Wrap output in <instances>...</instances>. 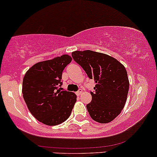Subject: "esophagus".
I'll return each instance as SVG.
<instances>
[{"mask_svg": "<svg viewBox=\"0 0 157 157\" xmlns=\"http://www.w3.org/2000/svg\"><path fill=\"white\" fill-rule=\"evenodd\" d=\"M82 89H79L78 91L76 92V94H77V95H78L79 96V95H80L81 94H82Z\"/></svg>", "mask_w": 157, "mask_h": 157, "instance_id": "34e87169", "label": "esophagus"}]
</instances>
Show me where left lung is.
Instances as JSON below:
<instances>
[{"label":"left lung","mask_w":157,"mask_h":157,"mask_svg":"<svg viewBox=\"0 0 157 157\" xmlns=\"http://www.w3.org/2000/svg\"><path fill=\"white\" fill-rule=\"evenodd\" d=\"M74 60L96 82L87 104L90 117L100 123H108L120 114L127 100L129 81L125 68L116 59L91 50L71 53Z\"/></svg>","instance_id":"8db88e82"}]
</instances>
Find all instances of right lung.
I'll list each match as a JSON object with an SVG mask.
<instances>
[{
    "mask_svg": "<svg viewBox=\"0 0 157 157\" xmlns=\"http://www.w3.org/2000/svg\"><path fill=\"white\" fill-rule=\"evenodd\" d=\"M71 61L67 55L32 66L23 77L22 93L27 107L38 121L56 125L71 115L77 96L60 91L63 71Z\"/></svg>",
    "mask_w": 157,
    "mask_h": 157,
    "instance_id": "obj_1",
    "label": "right lung"
}]
</instances>
